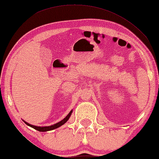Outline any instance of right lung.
Masks as SVG:
<instances>
[{
    "mask_svg": "<svg viewBox=\"0 0 159 159\" xmlns=\"http://www.w3.org/2000/svg\"><path fill=\"white\" fill-rule=\"evenodd\" d=\"M72 111H73V110H71V111H70V112H69L68 115H67L66 117H65L63 120H61V121L59 122H57V123L53 125H51V126H48V127H38V126H34V125H32L29 124V123H27V122H26L25 121H24V122H25V123H26V125H29V126H30V127H32V128H34V129H37V130H38V131H40V132H46V131H49V130H52V129H56V128H57V127H59L61 126V125H62L63 124L66 123V122L68 120L69 117H70L71 113H72Z\"/></svg>",
    "mask_w": 159,
    "mask_h": 159,
    "instance_id": "right-lung-1",
    "label": "right lung"
}]
</instances>
